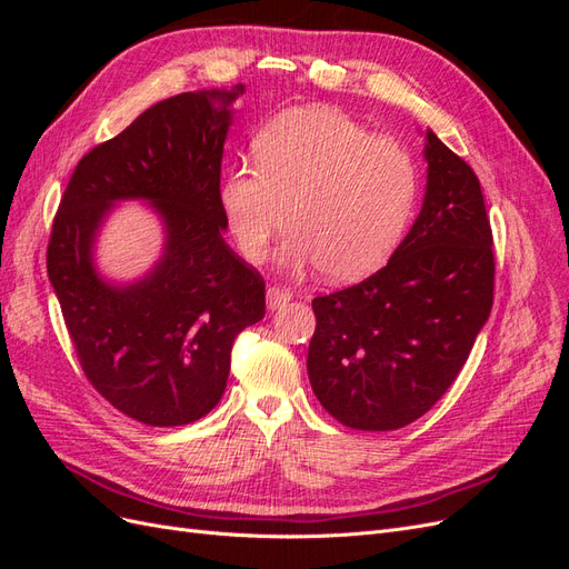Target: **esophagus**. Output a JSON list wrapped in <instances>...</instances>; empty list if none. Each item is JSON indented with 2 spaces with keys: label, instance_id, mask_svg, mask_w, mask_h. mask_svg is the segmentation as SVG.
Returning a JSON list of instances; mask_svg holds the SVG:
<instances>
[{
  "label": "esophagus",
  "instance_id": "obj_1",
  "mask_svg": "<svg viewBox=\"0 0 569 569\" xmlns=\"http://www.w3.org/2000/svg\"><path fill=\"white\" fill-rule=\"evenodd\" d=\"M289 299H291V291H289L287 287L272 284V287H268V291H266V303H268L270 311H278V308H282Z\"/></svg>",
  "mask_w": 569,
  "mask_h": 569
}]
</instances>
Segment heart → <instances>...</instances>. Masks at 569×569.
<instances>
[{
	"label": "heart",
	"mask_w": 569,
	"mask_h": 569,
	"mask_svg": "<svg viewBox=\"0 0 569 569\" xmlns=\"http://www.w3.org/2000/svg\"><path fill=\"white\" fill-rule=\"evenodd\" d=\"M256 161L230 170L220 192L239 251L261 261L270 239L289 226L295 237L284 261L316 263L337 282L363 278L385 261L418 199L410 151L330 107L274 118L258 134Z\"/></svg>",
	"instance_id": "1"
}]
</instances>
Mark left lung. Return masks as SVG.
<instances>
[{"instance_id": "obj_1", "label": "left lung", "mask_w": 569, "mask_h": 569, "mask_svg": "<svg viewBox=\"0 0 569 569\" xmlns=\"http://www.w3.org/2000/svg\"><path fill=\"white\" fill-rule=\"evenodd\" d=\"M427 192L389 263L313 299L308 380L351 429L418 420L468 360L493 306V237L475 170L427 130Z\"/></svg>"}]
</instances>
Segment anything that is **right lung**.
Here are the masks:
<instances>
[{
    "mask_svg": "<svg viewBox=\"0 0 569 569\" xmlns=\"http://www.w3.org/2000/svg\"><path fill=\"white\" fill-rule=\"evenodd\" d=\"M232 90L170 97L137 116L76 166L47 247L82 372L104 399L149 427L189 425L220 401L237 335L266 316V282L222 239L220 161ZM160 211L167 247L142 281L111 286L91 258L116 200Z\"/></svg>",
    "mask_w": 569,
    "mask_h": 569,
    "instance_id": "obj_1",
    "label": "right lung"
}]
</instances>
